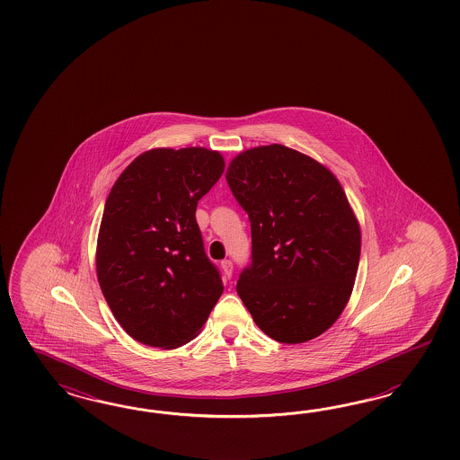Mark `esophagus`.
<instances>
[{"mask_svg": "<svg viewBox=\"0 0 460 460\" xmlns=\"http://www.w3.org/2000/svg\"><path fill=\"white\" fill-rule=\"evenodd\" d=\"M221 268H223L224 277H226V279H231V277H233V263H231L229 260L221 261Z\"/></svg>", "mask_w": 460, "mask_h": 460, "instance_id": "obj_1", "label": "esophagus"}]
</instances>
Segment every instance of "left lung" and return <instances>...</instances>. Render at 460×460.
Wrapping results in <instances>:
<instances>
[{
    "label": "left lung",
    "mask_w": 460,
    "mask_h": 460,
    "mask_svg": "<svg viewBox=\"0 0 460 460\" xmlns=\"http://www.w3.org/2000/svg\"><path fill=\"white\" fill-rule=\"evenodd\" d=\"M226 179L251 223V265L237 295L252 321L283 344L334 325L348 305L361 229L334 173L283 145L234 156Z\"/></svg>",
    "instance_id": "obj_1"
}]
</instances>
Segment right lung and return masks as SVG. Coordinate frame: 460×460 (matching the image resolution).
Instances as JSON below:
<instances>
[{
    "label": "right lung",
    "mask_w": 460,
    "mask_h": 460,
    "mask_svg": "<svg viewBox=\"0 0 460 460\" xmlns=\"http://www.w3.org/2000/svg\"><path fill=\"white\" fill-rule=\"evenodd\" d=\"M224 167L223 155L208 148H154L112 185L99 227V287L114 319L141 344H187L223 295L195 209Z\"/></svg>",
    "instance_id": "right-lung-1"
}]
</instances>
